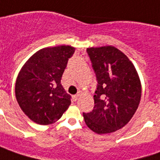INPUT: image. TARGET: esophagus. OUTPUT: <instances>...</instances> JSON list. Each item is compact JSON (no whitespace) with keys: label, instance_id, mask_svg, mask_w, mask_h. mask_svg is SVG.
Returning a JSON list of instances; mask_svg holds the SVG:
<instances>
[{"label":"esophagus","instance_id":"1","mask_svg":"<svg viewBox=\"0 0 160 160\" xmlns=\"http://www.w3.org/2000/svg\"><path fill=\"white\" fill-rule=\"evenodd\" d=\"M78 97H79V95H75V96H73V99H74V101H77Z\"/></svg>","mask_w":160,"mask_h":160}]
</instances>
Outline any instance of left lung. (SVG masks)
Wrapping results in <instances>:
<instances>
[{
    "label": "left lung",
    "instance_id": "obj_1",
    "mask_svg": "<svg viewBox=\"0 0 160 160\" xmlns=\"http://www.w3.org/2000/svg\"><path fill=\"white\" fill-rule=\"evenodd\" d=\"M97 80L95 106L83 113L86 125L98 134L122 128L139 107L141 83L134 65L114 46L87 49Z\"/></svg>",
    "mask_w": 160,
    "mask_h": 160
}]
</instances>
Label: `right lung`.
<instances>
[{"instance_id":"add662e5","label":"right lung","mask_w":160,"mask_h":160,"mask_svg":"<svg viewBox=\"0 0 160 160\" xmlns=\"http://www.w3.org/2000/svg\"><path fill=\"white\" fill-rule=\"evenodd\" d=\"M75 52L70 46L46 47L25 63L15 82V96L21 110L39 125L61 118L71 105V96L61 84L67 62Z\"/></svg>"}]
</instances>
